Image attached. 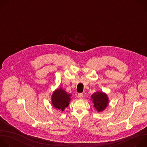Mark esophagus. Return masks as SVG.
<instances>
[{
  "mask_svg": "<svg viewBox=\"0 0 147 147\" xmlns=\"http://www.w3.org/2000/svg\"><path fill=\"white\" fill-rule=\"evenodd\" d=\"M83 97V94L82 93H80V94H78V98L79 99H82Z\"/></svg>",
  "mask_w": 147,
  "mask_h": 147,
  "instance_id": "obj_1",
  "label": "esophagus"
}]
</instances>
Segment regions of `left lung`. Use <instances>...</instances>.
<instances>
[{
  "instance_id": "left-lung-1",
  "label": "left lung",
  "mask_w": 147,
  "mask_h": 147,
  "mask_svg": "<svg viewBox=\"0 0 147 147\" xmlns=\"http://www.w3.org/2000/svg\"><path fill=\"white\" fill-rule=\"evenodd\" d=\"M94 107L98 112H102L107 107L109 99L107 95L102 92H96L91 96Z\"/></svg>"
}]
</instances>
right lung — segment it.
<instances>
[{
	"instance_id": "obj_1",
	"label": "right lung",
	"mask_w": 147,
	"mask_h": 147,
	"mask_svg": "<svg viewBox=\"0 0 147 147\" xmlns=\"http://www.w3.org/2000/svg\"><path fill=\"white\" fill-rule=\"evenodd\" d=\"M70 101V95L61 88L55 90L52 95V103L55 108L63 111Z\"/></svg>"
}]
</instances>
